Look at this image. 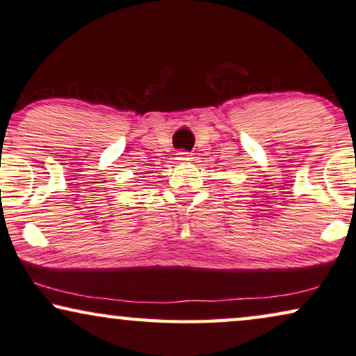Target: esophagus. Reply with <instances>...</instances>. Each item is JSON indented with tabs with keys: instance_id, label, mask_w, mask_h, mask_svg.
Listing matches in <instances>:
<instances>
[{
	"instance_id": "1",
	"label": "esophagus",
	"mask_w": 356,
	"mask_h": 356,
	"mask_svg": "<svg viewBox=\"0 0 356 356\" xmlns=\"http://www.w3.org/2000/svg\"><path fill=\"white\" fill-rule=\"evenodd\" d=\"M177 159L179 160V162H189L191 160V154L186 152V150H178L177 152Z\"/></svg>"
}]
</instances>
